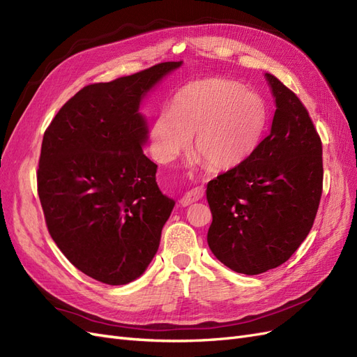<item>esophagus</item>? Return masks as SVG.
I'll return each mask as SVG.
<instances>
[{"label": "esophagus", "instance_id": "esophagus-1", "mask_svg": "<svg viewBox=\"0 0 357 357\" xmlns=\"http://www.w3.org/2000/svg\"><path fill=\"white\" fill-rule=\"evenodd\" d=\"M202 197H204V189H201V188L192 189L188 193H185V197L180 199V205H181V207H188V205L199 201Z\"/></svg>", "mask_w": 357, "mask_h": 357}]
</instances>
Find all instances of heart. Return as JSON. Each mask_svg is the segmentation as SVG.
<instances>
[{
  "mask_svg": "<svg viewBox=\"0 0 357 357\" xmlns=\"http://www.w3.org/2000/svg\"><path fill=\"white\" fill-rule=\"evenodd\" d=\"M268 122L264 98L226 79L192 82L174 95L150 128L152 152L160 162L176 159L193 135V152L214 168L243 162L262 139Z\"/></svg>",
  "mask_w": 357,
  "mask_h": 357,
  "instance_id": "obj_1",
  "label": "heart"
}]
</instances>
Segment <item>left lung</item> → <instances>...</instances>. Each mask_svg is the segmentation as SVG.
<instances>
[{
	"label": "left lung",
	"instance_id": "left-lung-1",
	"mask_svg": "<svg viewBox=\"0 0 357 357\" xmlns=\"http://www.w3.org/2000/svg\"><path fill=\"white\" fill-rule=\"evenodd\" d=\"M275 98L271 131L238 165L207 185V241L235 273L284 264L307 238L323 190L321 139L298 96L265 74Z\"/></svg>",
	"mask_w": 357,
	"mask_h": 357
}]
</instances>
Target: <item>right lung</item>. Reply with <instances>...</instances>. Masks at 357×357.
Wrapping results in <instances>:
<instances>
[{"mask_svg":"<svg viewBox=\"0 0 357 357\" xmlns=\"http://www.w3.org/2000/svg\"><path fill=\"white\" fill-rule=\"evenodd\" d=\"M180 66L160 62L84 86L43 137L37 190L49 234L75 268L101 283L126 284L146 271L174 208L143 152L149 131L138 109Z\"/></svg>","mask_w":357,"mask_h":357,"instance_id":"right-lung-1","label":"right lung"}]
</instances>
